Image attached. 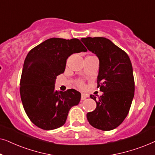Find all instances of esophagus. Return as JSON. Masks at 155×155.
Listing matches in <instances>:
<instances>
[{
	"label": "esophagus",
	"instance_id": "1",
	"mask_svg": "<svg viewBox=\"0 0 155 155\" xmlns=\"http://www.w3.org/2000/svg\"><path fill=\"white\" fill-rule=\"evenodd\" d=\"M87 95L86 94H82L81 95V100H84V99H86L87 98Z\"/></svg>",
	"mask_w": 155,
	"mask_h": 155
}]
</instances>
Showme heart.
<instances>
[{
  "label": "heart",
  "mask_w": 155,
  "mask_h": 155,
  "mask_svg": "<svg viewBox=\"0 0 155 155\" xmlns=\"http://www.w3.org/2000/svg\"><path fill=\"white\" fill-rule=\"evenodd\" d=\"M79 85H80V87H82V84L81 83V82H79Z\"/></svg>",
  "instance_id": "1"
}]
</instances>
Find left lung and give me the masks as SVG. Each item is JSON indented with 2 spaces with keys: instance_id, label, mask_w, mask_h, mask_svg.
<instances>
[{
  "instance_id": "left-lung-1",
  "label": "left lung",
  "mask_w": 155,
  "mask_h": 155,
  "mask_svg": "<svg viewBox=\"0 0 155 155\" xmlns=\"http://www.w3.org/2000/svg\"><path fill=\"white\" fill-rule=\"evenodd\" d=\"M87 48L98 57L97 87L103 92L96 99L95 110L87 114L91 126L101 130L117 128L128 115L134 97L133 67L128 54L105 37L82 38Z\"/></svg>"
}]
</instances>
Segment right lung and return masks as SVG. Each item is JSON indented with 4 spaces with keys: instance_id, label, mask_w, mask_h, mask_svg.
Listing matches in <instances>:
<instances>
[{
    "instance_id": "add662e5",
    "label": "right lung",
    "mask_w": 155,
    "mask_h": 155,
    "mask_svg": "<svg viewBox=\"0 0 155 155\" xmlns=\"http://www.w3.org/2000/svg\"><path fill=\"white\" fill-rule=\"evenodd\" d=\"M87 51L78 39L51 38L27 55L20 80V97L27 116L43 130H54L66 121L70 109L81 98L78 91L55 90L56 77L63 73L73 54Z\"/></svg>"
}]
</instances>
